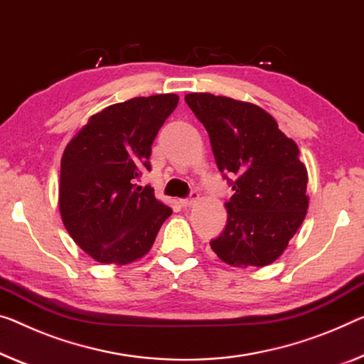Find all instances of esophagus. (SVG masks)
Instances as JSON below:
<instances>
[{"label":"esophagus","instance_id":"1","mask_svg":"<svg viewBox=\"0 0 364 364\" xmlns=\"http://www.w3.org/2000/svg\"><path fill=\"white\" fill-rule=\"evenodd\" d=\"M198 200H200V195L197 192H192V193H190L188 198L181 200V205L183 206V208H190V206H193Z\"/></svg>","mask_w":364,"mask_h":364}]
</instances>
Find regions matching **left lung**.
Listing matches in <instances>:
<instances>
[{"mask_svg":"<svg viewBox=\"0 0 364 364\" xmlns=\"http://www.w3.org/2000/svg\"><path fill=\"white\" fill-rule=\"evenodd\" d=\"M186 102L208 132L218 169L234 190L225 203L226 228L211 249L229 265H270L309 205L298 146L259 105L208 92L187 94Z\"/></svg>","mask_w":364,"mask_h":364,"instance_id":"1","label":"left lung"}]
</instances>
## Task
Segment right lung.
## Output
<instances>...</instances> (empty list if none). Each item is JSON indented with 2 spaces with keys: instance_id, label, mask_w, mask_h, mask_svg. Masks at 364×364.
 Returning <instances> with one entry per match:
<instances>
[{
  "instance_id": "obj_1",
  "label": "right lung",
  "mask_w": 364,
  "mask_h": 364,
  "mask_svg": "<svg viewBox=\"0 0 364 364\" xmlns=\"http://www.w3.org/2000/svg\"><path fill=\"white\" fill-rule=\"evenodd\" d=\"M177 102L176 94H156L109 105L66 144L61 220L73 240L100 264L125 265L148 254L172 215L136 178L151 171V144Z\"/></svg>"
}]
</instances>
